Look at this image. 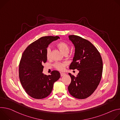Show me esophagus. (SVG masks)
Masks as SVG:
<instances>
[{
	"label": "esophagus",
	"instance_id": "esophagus-1",
	"mask_svg": "<svg viewBox=\"0 0 120 120\" xmlns=\"http://www.w3.org/2000/svg\"><path fill=\"white\" fill-rule=\"evenodd\" d=\"M66 75V73H60V76L61 77H62L63 76H65Z\"/></svg>",
	"mask_w": 120,
	"mask_h": 120
}]
</instances>
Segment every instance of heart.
I'll list each match as a JSON object with an SVG mask.
<instances>
[{
    "instance_id": "1",
    "label": "heart",
    "mask_w": 120,
    "mask_h": 120,
    "mask_svg": "<svg viewBox=\"0 0 120 120\" xmlns=\"http://www.w3.org/2000/svg\"><path fill=\"white\" fill-rule=\"evenodd\" d=\"M57 47L64 54H68L70 51V46L69 45L64 42H60L57 44ZM51 53V49L50 47H48L46 50V57L48 59H50ZM68 65L67 62H56L54 66L56 69L60 71H63L65 67Z\"/></svg>"
}]
</instances>
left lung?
Listing matches in <instances>:
<instances>
[{
    "mask_svg": "<svg viewBox=\"0 0 120 120\" xmlns=\"http://www.w3.org/2000/svg\"><path fill=\"white\" fill-rule=\"evenodd\" d=\"M69 38L75 49L70 69H77L79 72L76 77L69 73L71 81L68 90L76 98L85 99L94 92L100 82L102 59L97 49L88 40L76 35H70Z\"/></svg>",
    "mask_w": 120,
    "mask_h": 120,
    "instance_id": "8db88e82",
    "label": "left lung"
}]
</instances>
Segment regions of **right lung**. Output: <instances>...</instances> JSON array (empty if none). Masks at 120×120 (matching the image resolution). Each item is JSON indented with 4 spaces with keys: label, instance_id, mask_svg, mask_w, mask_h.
<instances>
[{
    "label": "right lung",
    "instance_id": "1",
    "mask_svg": "<svg viewBox=\"0 0 120 120\" xmlns=\"http://www.w3.org/2000/svg\"><path fill=\"white\" fill-rule=\"evenodd\" d=\"M58 38H60L59 36L41 37L30 44L23 53L19 65V78L26 94L34 99L48 96L54 83L60 77L57 71H52L49 75L42 73V64L47 60V49Z\"/></svg>",
    "mask_w": 120,
    "mask_h": 120
}]
</instances>
